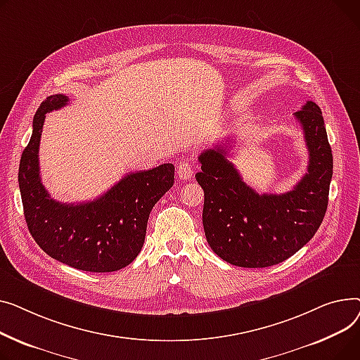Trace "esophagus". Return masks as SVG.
Masks as SVG:
<instances>
[{
  "mask_svg": "<svg viewBox=\"0 0 360 360\" xmlns=\"http://www.w3.org/2000/svg\"><path fill=\"white\" fill-rule=\"evenodd\" d=\"M177 176L180 180H188L192 179L193 176V164L188 162V161H184V162H180L177 165V170H176Z\"/></svg>",
  "mask_w": 360,
  "mask_h": 360,
  "instance_id": "esophagus-1",
  "label": "esophagus"
}]
</instances>
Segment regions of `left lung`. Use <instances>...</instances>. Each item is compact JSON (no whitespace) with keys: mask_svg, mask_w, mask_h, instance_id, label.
Wrapping results in <instances>:
<instances>
[{"mask_svg":"<svg viewBox=\"0 0 360 360\" xmlns=\"http://www.w3.org/2000/svg\"><path fill=\"white\" fill-rule=\"evenodd\" d=\"M308 148V172L282 195H259L226 157L231 146L217 145L199 155L196 174L205 192L203 229L214 252L240 267L279 264L301 250L320 228L333 177V154L321 109L307 101L293 113Z\"/></svg>","mask_w":360,"mask_h":360,"instance_id":"8db88e82","label":"left lung"}]
</instances>
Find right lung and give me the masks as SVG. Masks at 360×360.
<instances>
[{
	"instance_id": "right-lung-1",
	"label": "right lung",
	"mask_w": 360,
	"mask_h": 360,
	"mask_svg": "<svg viewBox=\"0 0 360 360\" xmlns=\"http://www.w3.org/2000/svg\"><path fill=\"white\" fill-rule=\"evenodd\" d=\"M67 103V96L53 94L40 104L21 154L18 186L27 228L37 245L63 264L84 271H116L139 255L151 210L174 184V165L126 174L91 202H56L40 181L39 143L46 113Z\"/></svg>"
}]
</instances>
